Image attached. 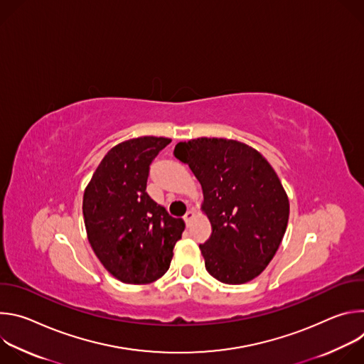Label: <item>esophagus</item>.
Segmentation results:
<instances>
[{"label": "esophagus", "mask_w": 364, "mask_h": 364, "mask_svg": "<svg viewBox=\"0 0 364 364\" xmlns=\"http://www.w3.org/2000/svg\"><path fill=\"white\" fill-rule=\"evenodd\" d=\"M194 216H196V213H194L193 210H188V212L184 215V222H186L187 225H190V222L194 219Z\"/></svg>", "instance_id": "esophagus-1"}]
</instances>
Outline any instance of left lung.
<instances>
[{
	"instance_id": "obj_1",
	"label": "left lung",
	"mask_w": 364,
	"mask_h": 364,
	"mask_svg": "<svg viewBox=\"0 0 364 364\" xmlns=\"http://www.w3.org/2000/svg\"><path fill=\"white\" fill-rule=\"evenodd\" d=\"M203 190L201 212L212 236L200 245L205 269L223 284L261 275L274 259L289 218L288 194L264 155L236 139L196 138L178 142Z\"/></svg>"
}]
</instances>
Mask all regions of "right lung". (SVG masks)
Wrapping results in <instances>:
<instances>
[{
    "instance_id": "obj_1",
    "label": "right lung",
    "mask_w": 364,
    "mask_h": 364,
    "mask_svg": "<svg viewBox=\"0 0 364 364\" xmlns=\"http://www.w3.org/2000/svg\"><path fill=\"white\" fill-rule=\"evenodd\" d=\"M171 142L138 136L112 146L83 193L87 240L105 269L125 284H149L170 268L184 220L146 194L151 161Z\"/></svg>"
}]
</instances>
